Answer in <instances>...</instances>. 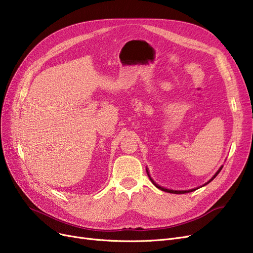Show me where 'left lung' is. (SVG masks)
<instances>
[{"label":"left lung","instance_id":"left-lung-1","mask_svg":"<svg viewBox=\"0 0 253 253\" xmlns=\"http://www.w3.org/2000/svg\"><path fill=\"white\" fill-rule=\"evenodd\" d=\"M222 168H223V166H221L220 167V169L217 171V173L216 174H214L212 177H211V179H210L207 183H205V184H203V185H201V186H204V185H207L208 183H210L213 178H214V177H216L219 173H220V171L222 170ZM146 171H147V174H148V176H149V178H150V180L152 181V183L156 186V188L157 189H160V190H162V191H164V192H167V193H172V194H185V193H190V192H194L195 190H198L199 188H201V186H198V188H196V189H192V190H186V191H174V190H169V189H166V188H163V186H161V185H158L157 183H155L154 181H153V179L151 178V177H150V175H149V172H148V170L146 169Z\"/></svg>","mask_w":253,"mask_h":253}]
</instances>
